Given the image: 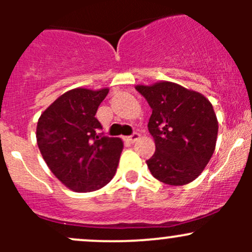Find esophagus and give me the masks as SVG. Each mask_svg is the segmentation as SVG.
<instances>
[{
  "label": "esophagus",
  "mask_w": 252,
  "mask_h": 252,
  "mask_svg": "<svg viewBox=\"0 0 252 252\" xmlns=\"http://www.w3.org/2000/svg\"><path fill=\"white\" fill-rule=\"evenodd\" d=\"M139 139H140V134H139V133H134L133 135L126 136V140L129 141V142H135L136 140H139Z\"/></svg>",
  "instance_id": "obj_1"
}]
</instances>
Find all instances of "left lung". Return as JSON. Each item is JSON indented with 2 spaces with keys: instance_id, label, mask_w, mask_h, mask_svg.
Wrapping results in <instances>:
<instances>
[{
  "instance_id": "obj_1",
  "label": "left lung",
  "mask_w": 252,
  "mask_h": 252,
  "mask_svg": "<svg viewBox=\"0 0 252 252\" xmlns=\"http://www.w3.org/2000/svg\"><path fill=\"white\" fill-rule=\"evenodd\" d=\"M135 89L152 108L147 126L156 151L146 161L150 172L164 184H189L215 152L218 121L212 103L202 94L172 81Z\"/></svg>"
}]
</instances>
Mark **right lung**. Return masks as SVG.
I'll return each instance as SVG.
<instances>
[{"mask_svg": "<svg viewBox=\"0 0 252 252\" xmlns=\"http://www.w3.org/2000/svg\"><path fill=\"white\" fill-rule=\"evenodd\" d=\"M108 91L72 89L53 101L37 121L36 141L45 162L75 192L101 189L118 167L123 141L100 135L102 126L95 117Z\"/></svg>", "mask_w": 252, "mask_h": 252, "instance_id": "1", "label": "right lung"}]
</instances>
